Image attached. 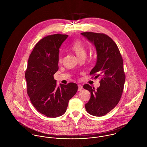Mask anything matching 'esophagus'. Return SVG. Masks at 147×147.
Wrapping results in <instances>:
<instances>
[{
    "label": "esophagus",
    "instance_id": "34e87169",
    "mask_svg": "<svg viewBox=\"0 0 147 147\" xmlns=\"http://www.w3.org/2000/svg\"><path fill=\"white\" fill-rule=\"evenodd\" d=\"M83 89V86L81 84L78 85V91H81Z\"/></svg>",
    "mask_w": 147,
    "mask_h": 147
}]
</instances>
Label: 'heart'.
<instances>
[{
  "label": "heart",
  "mask_w": 147,
  "mask_h": 147,
  "mask_svg": "<svg viewBox=\"0 0 147 147\" xmlns=\"http://www.w3.org/2000/svg\"><path fill=\"white\" fill-rule=\"evenodd\" d=\"M71 49L75 53L79 59L82 57H86V51L83 42L80 40H76L71 45ZM59 62L62 61V57H59Z\"/></svg>",
  "instance_id": "heart-1"
}]
</instances>
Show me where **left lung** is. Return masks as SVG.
Masks as SVG:
<instances>
[{"mask_svg":"<svg viewBox=\"0 0 147 147\" xmlns=\"http://www.w3.org/2000/svg\"><path fill=\"white\" fill-rule=\"evenodd\" d=\"M81 34L96 50V63L90 74H97L96 77L101 78L96 90L88 84L84 85V89L90 93L85 109L92 115L102 117L113 110L121 99L126 78L123 59L117 45L108 36L93 32Z\"/></svg>","mask_w":147,"mask_h":147,"instance_id":"8db88e82","label":"left lung"}]
</instances>
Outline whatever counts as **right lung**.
Listing matches in <instances>:
<instances>
[{"label": "right lung", "mask_w": 147, "mask_h": 147, "mask_svg": "<svg viewBox=\"0 0 147 147\" xmlns=\"http://www.w3.org/2000/svg\"><path fill=\"white\" fill-rule=\"evenodd\" d=\"M68 35L55 34L43 38L30 54L25 79L27 93L36 110L50 118L65 113L69 100L76 93V83L57 86L54 75L59 69V49Z\"/></svg>", "instance_id": "add662e5"}]
</instances>
